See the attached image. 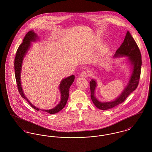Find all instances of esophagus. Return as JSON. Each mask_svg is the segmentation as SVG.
<instances>
[{
  "mask_svg": "<svg viewBox=\"0 0 152 152\" xmlns=\"http://www.w3.org/2000/svg\"><path fill=\"white\" fill-rule=\"evenodd\" d=\"M80 76L81 77H83V78H86L88 76V75H87V73L85 71H83L82 72H81L80 75Z\"/></svg>",
  "mask_w": 152,
  "mask_h": 152,
  "instance_id": "esophagus-1",
  "label": "esophagus"
}]
</instances>
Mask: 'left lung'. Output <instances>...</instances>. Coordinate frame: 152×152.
Here are the masks:
<instances>
[{
  "instance_id": "left-lung-1",
  "label": "left lung",
  "mask_w": 152,
  "mask_h": 152,
  "mask_svg": "<svg viewBox=\"0 0 152 152\" xmlns=\"http://www.w3.org/2000/svg\"><path fill=\"white\" fill-rule=\"evenodd\" d=\"M114 56L115 58L116 56H128L130 64L133 66V71L127 86L125 88L121 94L114 101L105 102L99 101L94 96L96 81L94 79L90 81L91 99L97 108L104 110L112 108L125 101L127 97L137 88L140 78L142 65L141 55L137 44L129 31H127L124 42L117 49Z\"/></svg>"
}]
</instances>
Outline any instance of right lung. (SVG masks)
Returning a JSON list of instances; mask_svg holds the SVG:
<instances>
[{
    "mask_svg": "<svg viewBox=\"0 0 152 152\" xmlns=\"http://www.w3.org/2000/svg\"><path fill=\"white\" fill-rule=\"evenodd\" d=\"M37 37V36L36 34H35L33 31H30L26 35V36H24L23 43L19 45L16 52V56L15 58L14 66L15 79L16 81V84H17V87H18L19 94H20L23 98H24L27 100V101L29 103V105L33 108L36 109V110L38 111L40 109L34 106L25 96L22 89L21 81H20V73H21V69H22V62H23V58L30 47L31 42L36 40ZM74 80H75L74 75L70 76L62 80L59 86V89L60 91L61 97L60 102L54 108L49 109V110H42L50 114H55L64 108L69 97V88L72 85Z\"/></svg>",
    "mask_w": 152,
    "mask_h": 152,
    "instance_id": "right-lung-1",
    "label": "right lung"
}]
</instances>
